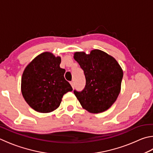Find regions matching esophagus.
Returning <instances> with one entry per match:
<instances>
[{
    "mask_svg": "<svg viewBox=\"0 0 153 153\" xmlns=\"http://www.w3.org/2000/svg\"><path fill=\"white\" fill-rule=\"evenodd\" d=\"M70 84H71V87H72V88H74V82L73 81H71V82H70Z\"/></svg>",
    "mask_w": 153,
    "mask_h": 153,
    "instance_id": "obj_1",
    "label": "esophagus"
}]
</instances>
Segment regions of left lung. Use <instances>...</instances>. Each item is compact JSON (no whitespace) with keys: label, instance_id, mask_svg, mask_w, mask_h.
<instances>
[{"label":"left lung","instance_id":"obj_1","mask_svg":"<svg viewBox=\"0 0 153 153\" xmlns=\"http://www.w3.org/2000/svg\"><path fill=\"white\" fill-rule=\"evenodd\" d=\"M74 58L84 70V90L74 94L84 109L93 114L103 112L116 102L121 90L123 69L112 56L99 49L74 53Z\"/></svg>","mask_w":153,"mask_h":153}]
</instances>
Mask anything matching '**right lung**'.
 I'll list each match as a JSON object with an SVG mask.
<instances>
[{"instance_id": "right-lung-1", "label": "right lung", "mask_w": 153, "mask_h": 153, "mask_svg": "<svg viewBox=\"0 0 153 153\" xmlns=\"http://www.w3.org/2000/svg\"><path fill=\"white\" fill-rule=\"evenodd\" d=\"M61 57L44 52L35 57L24 69L21 92L33 110L51 112L59 106L63 96L73 90L64 78L65 70L60 68Z\"/></svg>"}]
</instances>
